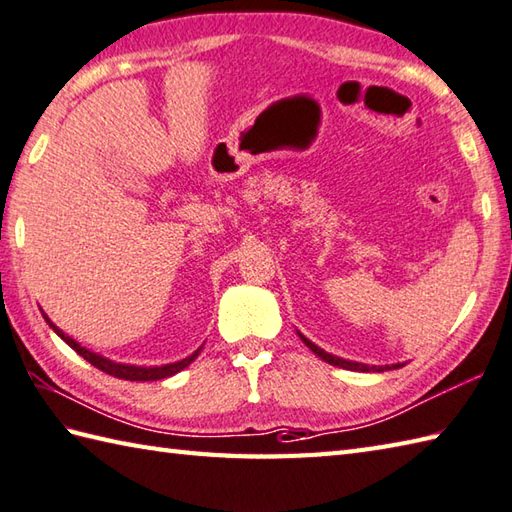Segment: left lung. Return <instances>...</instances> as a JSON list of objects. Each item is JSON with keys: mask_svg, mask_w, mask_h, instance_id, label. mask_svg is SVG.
Returning a JSON list of instances; mask_svg holds the SVG:
<instances>
[{"mask_svg": "<svg viewBox=\"0 0 512 512\" xmlns=\"http://www.w3.org/2000/svg\"><path fill=\"white\" fill-rule=\"evenodd\" d=\"M302 338V342L307 344V347L316 353L318 358H322L325 362H329V364H333V367H340V369H349V371H387V369H391V367H369V364H362V362H351V360H342V358H336V356H331V353H327V351H322L320 347H316L314 342L311 340H307L305 336H300ZM402 364H393V369H400Z\"/></svg>", "mask_w": 512, "mask_h": 512, "instance_id": "1", "label": "left lung"}]
</instances>
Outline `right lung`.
I'll use <instances>...</instances> for the list:
<instances>
[{"mask_svg": "<svg viewBox=\"0 0 512 512\" xmlns=\"http://www.w3.org/2000/svg\"><path fill=\"white\" fill-rule=\"evenodd\" d=\"M44 318H46L48 325H50L52 329H55L57 336H59L61 340H66V344H70V347L75 349L83 360H88V362L92 364V367H97L99 371L108 373V375H114V378H119V380H130V382H150V380H163V378H170V375H174V373H179L181 369H185L187 364H192V362L196 360L198 353H201V349H203V347H201V349H196V351L192 353V356L183 358L181 362L163 364V367H132V364H119V362H112V360H106V358L97 356V353H92V351H88V349H83L81 344H77L75 340L68 338L64 331H61V329H57L55 325H52V322L48 320V316H44Z\"/></svg>", "mask_w": 512, "mask_h": 512, "instance_id": "add662e5", "label": "right lung"}]
</instances>
